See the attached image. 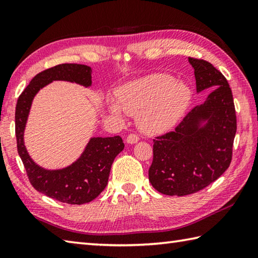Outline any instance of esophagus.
<instances>
[{"instance_id":"esophagus-1","label":"esophagus","mask_w":258,"mask_h":258,"mask_svg":"<svg viewBox=\"0 0 258 258\" xmlns=\"http://www.w3.org/2000/svg\"><path fill=\"white\" fill-rule=\"evenodd\" d=\"M139 140H140V138H139L138 135L130 134V135L127 136V138H126V142L130 143V144H134V143H138Z\"/></svg>"}]
</instances>
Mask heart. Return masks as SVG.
Returning a JSON list of instances; mask_svg holds the SVG:
<instances>
[{
  "instance_id": "1",
  "label": "heart",
  "mask_w": 258,
  "mask_h": 258,
  "mask_svg": "<svg viewBox=\"0 0 258 258\" xmlns=\"http://www.w3.org/2000/svg\"><path fill=\"white\" fill-rule=\"evenodd\" d=\"M116 95L118 104L110 102V112L138 115L139 126L148 133H162L174 126L191 98L188 86L166 74L134 80L122 86Z\"/></svg>"
}]
</instances>
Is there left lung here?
Segmentation results:
<instances>
[{"mask_svg":"<svg viewBox=\"0 0 258 258\" xmlns=\"http://www.w3.org/2000/svg\"><path fill=\"white\" fill-rule=\"evenodd\" d=\"M197 92L214 87L203 104L184 116L174 131L153 140L149 180L168 196L203 190L228 169L237 120L229 84L218 69L203 59L189 58Z\"/></svg>","mask_w":258,"mask_h":258,"instance_id":"obj_1","label":"left lung"}]
</instances>
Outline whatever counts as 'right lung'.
I'll use <instances>...</instances> for the list:
<instances>
[{
  "mask_svg": "<svg viewBox=\"0 0 258 258\" xmlns=\"http://www.w3.org/2000/svg\"><path fill=\"white\" fill-rule=\"evenodd\" d=\"M53 80L92 85V68L85 64L62 63L39 73L19 96L15 107V136L20 158L30 183L50 198L69 205L90 203L107 185L113 161L124 149L120 136L92 138L80 158L67 168L45 170L35 164L24 146L23 135L33 97Z\"/></svg>",
  "mask_w": 258,
  "mask_h": 258,
  "instance_id": "1",
  "label": "right lung"
}]
</instances>
